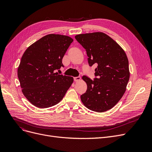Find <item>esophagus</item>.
<instances>
[{"instance_id": "1", "label": "esophagus", "mask_w": 152, "mask_h": 152, "mask_svg": "<svg viewBox=\"0 0 152 152\" xmlns=\"http://www.w3.org/2000/svg\"><path fill=\"white\" fill-rule=\"evenodd\" d=\"M81 79V77L80 76H78V77H73V80L75 82H78V81H80Z\"/></svg>"}]
</instances>
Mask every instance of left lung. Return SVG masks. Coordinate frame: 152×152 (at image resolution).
Segmentation results:
<instances>
[{
	"label": "left lung",
	"instance_id": "obj_1",
	"mask_svg": "<svg viewBox=\"0 0 152 152\" xmlns=\"http://www.w3.org/2000/svg\"><path fill=\"white\" fill-rule=\"evenodd\" d=\"M75 38L86 49L89 65H97L94 80L82 77L87 88L80 96L82 102L92 111H107L119 102L126 89L130 76L126 54L102 32L79 34Z\"/></svg>",
	"mask_w": 152,
	"mask_h": 152
}]
</instances>
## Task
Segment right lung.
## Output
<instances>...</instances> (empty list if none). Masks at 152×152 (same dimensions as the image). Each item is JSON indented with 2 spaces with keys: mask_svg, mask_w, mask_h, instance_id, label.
I'll list each match as a JSON object with an SVG mask.
<instances>
[{
  "mask_svg": "<svg viewBox=\"0 0 152 152\" xmlns=\"http://www.w3.org/2000/svg\"><path fill=\"white\" fill-rule=\"evenodd\" d=\"M73 40L68 36L49 34L25 51L18 77L26 98L35 107L49 108L63 99L73 83L72 77L58 75L62 59Z\"/></svg>",
  "mask_w": 152,
  "mask_h": 152,
  "instance_id": "1",
  "label": "right lung"
}]
</instances>
